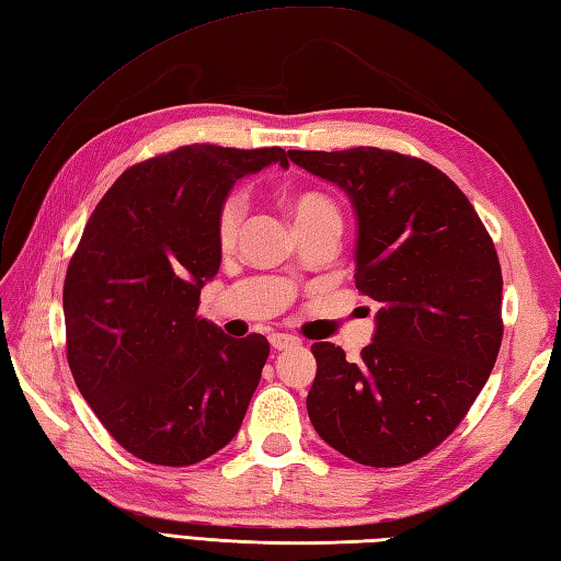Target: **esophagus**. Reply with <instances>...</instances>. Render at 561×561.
Segmentation results:
<instances>
[{"instance_id":"obj_1","label":"esophagus","mask_w":561,"mask_h":561,"mask_svg":"<svg viewBox=\"0 0 561 561\" xmlns=\"http://www.w3.org/2000/svg\"><path fill=\"white\" fill-rule=\"evenodd\" d=\"M270 344H272V348H275V351H286V348L298 346V340H296V336H291V334H272L270 336Z\"/></svg>"}]
</instances>
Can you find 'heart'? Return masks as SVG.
I'll list each match as a JSON object with an SVG mask.
<instances>
[{
	"mask_svg": "<svg viewBox=\"0 0 561 561\" xmlns=\"http://www.w3.org/2000/svg\"><path fill=\"white\" fill-rule=\"evenodd\" d=\"M286 207H289L296 229H310L320 225L342 227L340 207H336L334 201L328 198L324 193H318V191L294 193L291 198L286 201ZM241 221H243V201L239 195H231V198H227L225 205H221V210L217 215V241L225 251L233 249V243H237Z\"/></svg>",
	"mask_w": 561,
	"mask_h": 561,
	"instance_id": "obj_1",
	"label": "heart"
}]
</instances>
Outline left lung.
Here are the masks:
<instances>
[{
    "label": "left lung",
    "instance_id": "1",
    "mask_svg": "<svg viewBox=\"0 0 561 561\" xmlns=\"http://www.w3.org/2000/svg\"><path fill=\"white\" fill-rule=\"evenodd\" d=\"M356 213V289L380 304L356 363L312 344L310 423L375 468L425 457L471 409L502 344V270L473 205L437 167L380 148L289 150Z\"/></svg>",
    "mask_w": 561,
    "mask_h": 561
}]
</instances>
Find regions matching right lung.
<instances>
[{
  "label": "right lung",
  "mask_w": 561,
  "mask_h": 561,
  "mask_svg": "<svg viewBox=\"0 0 561 561\" xmlns=\"http://www.w3.org/2000/svg\"><path fill=\"white\" fill-rule=\"evenodd\" d=\"M282 148L184 146L134 164L90 215L64 282L67 358L83 399L134 457L191 466L227 447L263 375V334L198 316L221 263L217 215Z\"/></svg>",
  "instance_id": "right-lung-1"
}]
</instances>
